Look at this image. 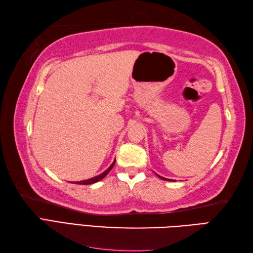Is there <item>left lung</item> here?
<instances>
[{"instance_id":"obj_1","label":"left lung","mask_w":253,"mask_h":253,"mask_svg":"<svg viewBox=\"0 0 253 253\" xmlns=\"http://www.w3.org/2000/svg\"><path fill=\"white\" fill-rule=\"evenodd\" d=\"M157 176H158L159 178H161V179H163V180H169V181H173V180H170V179H168V178H164V177H162V176H159L158 174H157Z\"/></svg>"}]
</instances>
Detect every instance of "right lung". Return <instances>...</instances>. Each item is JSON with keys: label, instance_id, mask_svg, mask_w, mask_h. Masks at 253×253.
<instances>
[{"label": "right lung", "instance_id": "obj_1", "mask_svg": "<svg viewBox=\"0 0 253 253\" xmlns=\"http://www.w3.org/2000/svg\"><path fill=\"white\" fill-rule=\"evenodd\" d=\"M115 163H116V160L115 161L113 162V164L109 166V168L104 171V173H102V174H100L98 176H95V177H93V178H90V179H87V180H82V181H77L76 183L77 184H91V183H94V182H97V181H100V180H102L104 177H105L109 171H110V169H112L113 168H114V165H115Z\"/></svg>", "mask_w": 253, "mask_h": 253}]
</instances>
